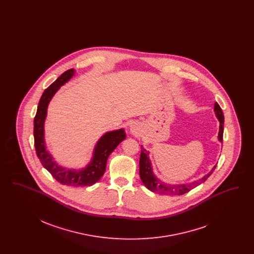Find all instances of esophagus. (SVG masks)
<instances>
[{
    "label": "esophagus",
    "mask_w": 254,
    "mask_h": 254,
    "mask_svg": "<svg viewBox=\"0 0 254 254\" xmlns=\"http://www.w3.org/2000/svg\"><path fill=\"white\" fill-rule=\"evenodd\" d=\"M130 132L132 133L134 136H139L141 134V127L137 123H133L130 125Z\"/></svg>",
    "instance_id": "obj_1"
}]
</instances>
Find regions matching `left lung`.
Segmentation results:
<instances>
[{
  "instance_id": "obj_1",
  "label": "left lung",
  "mask_w": 254,
  "mask_h": 254,
  "mask_svg": "<svg viewBox=\"0 0 254 254\" xmlns=\"http://www.w3.org/2000/svg\"><path fill=\"white\" fill-rule=\"evenodd\" d=\"M214 111L216 114V117L220 122V129L218 134V139L221 143H223V133H224V113L222 109L215 103L214 105ZM140 178L144 183L145 187L152 192L160 194H166V195H183V194L189 192L195 187L199 186L200 184L204 182L211 175L213 170L216 168V166L211 169V171L205 175L203 178L192 182L190 184H181V185H168L164 184L155 177L152 171L151 163L148 157V152L145 150L143 146H141V156H140Z\"/></svg>"
}]
</instances>
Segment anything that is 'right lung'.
<instances>
[{
	"label": "right lung",
	"mask_w": 254,
	"mask_h": 254,
	"mask_svg": "<svg viewBox=\"0 0 254 254\" xmlns=\"http://www.w3.org/2000/svg\"><path fill=\"white\" fill-rule=\"evenodd\" d=\"M73 74V68L64 71L53 84L49 85L41 97L34 118V145L37 156L52 177L65 186L85 187L92 186L101 179L106 171L107 161L110 153L126 139V133L122 128L115 131H109L102 136L95 146L91 162L85 169L81 170L66 169L62 168L53 161V158L46 149L44 136V124L47 117L48 106L61 85H64L72 77Z\"/></svg>",
	"instance_id": "add662e5"
}]
</instances>
